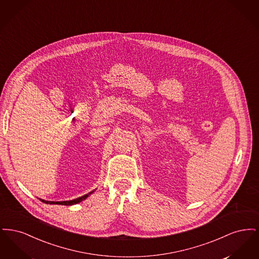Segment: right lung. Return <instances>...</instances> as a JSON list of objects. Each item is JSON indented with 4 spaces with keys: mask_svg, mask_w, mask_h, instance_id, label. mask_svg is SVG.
<instances>
[{
    "mask_svg": "<svg viewBox=\"0 0 259 259\" xmlns=\"http://www.w3.org/2000/svg\"><path fill=\"white\" fill-rule=\"evenodd\" d=\"M95 190H92L91 192H89L88 194H85L81 197L76 198L74 200H70V201H58V202H54V201H46V200H42V199H39L41 202L46 203V204H50V205H65V206H72V205H75L77 203H80L81 201L85 200L89 195H91Z\"/></svg>",
    "mask_w": 259,
    "mask_h": 259,
    "instance_id": "obj_1",
    "label": "right lung"
}]
</instances>
